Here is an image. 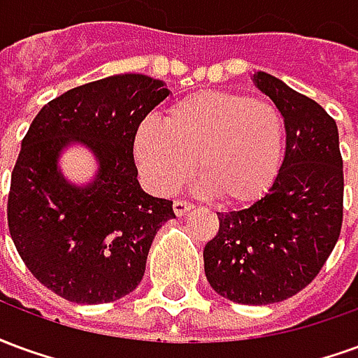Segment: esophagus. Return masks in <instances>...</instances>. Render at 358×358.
<instances>
[{
  "mask_svg": "<svg viewBox=\"0 0 358 358\" xmlns=\"http://www.w3.org/2000/svg\"><path fill=\"white\" fill-rule=\"evenodd\" d=\"M172 209H174V213H176L178 217H182V215H186L189 209H194V205L189 201H184V199H176L174 205H172Z\"/></svg>",
  "mask_w": 358,
  "mask_h": 358,
  "instance_id": "34e87169",
  "label": "esophagus"
}]
</instances>
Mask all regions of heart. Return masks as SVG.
I'll return each instance as SVG.
<instances>
[{"mask_svg": "<svg viewBox=\"0 0 358 358\" xmlns=\"http://www.w3.org/2000/svg\"><path fill=\"white\" fill-rule=\"evenodd\" d=\"M282 145L284 120L276 107L230 92L187 95L166 110L164 124L148 118L134 134L136 163L155 194H172L195 163L203 189L228 205L266 194Z\"/></svg>", "mask_w": 358, "mask_h": 358, "instance_id": "1", "label": "heart"}]
</instances>
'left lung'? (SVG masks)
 Segmentation results:
<instances>
[{"mask_svg": "<svg viewBox=\"0 0 358 358\" xmlns=\"http://www.w3.org/2000/svg\"><path fill=\"white\" fill-rule=\"evenodd\" d=\"M253 80L284 117V161L264 197L248 209L218 213V232L203 261L222 297L270 305L307 287L336 248L343 159L336 120L318 103L266 73Z\"/></svg>", "mask_w": 358, "mask_h": 358, "instance_id": "obj_1", "label": "left lung"}]
</instances>
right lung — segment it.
Wrapping results in <instances>:
<instances>
[{
    "mask_svg": "<svg viewBox=\"0 0 358 358\" xmlns=\"http://www.w3.org/2000/svg\"><path fill=\"white\" fill-rule=\"evenodd\" d=\"M169 95L161 80L118 74L51 99L36 115L11 174L9 232L32 276L73 303H110L134 292L172 201L145 194L134 134ZM73 141L94 151L100 171L86 188L57 169Z\"/></svg>",
    "mask_w": 358,
    "mask_h": 358,
    "instance_id": "obj_1",
    "label": "right lung"
}]
</instances>
